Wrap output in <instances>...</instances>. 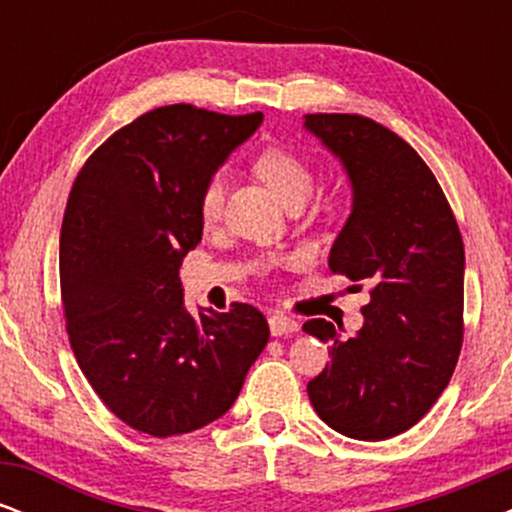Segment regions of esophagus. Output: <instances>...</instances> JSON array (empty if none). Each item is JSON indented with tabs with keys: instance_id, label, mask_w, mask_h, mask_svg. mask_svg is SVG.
I'll return each instance as SVG.
<instances>
[{
	"instance_id": "obj_1",
	"label": "esophagus",
	"mask_w": 512,
	"mask_h": 512,
	"mask_svg": "<svg viewBox=\"0 0 512 512\" xmlns=\"http://www.w3.org/2000/svg\"><path fill=\"white\" fill-rule=\"evenodd\" d=\"M298 322L293 320V317L284 315V313H272L269 315V332H272V337H284V334H293L298 332Z\"/></svg>"
}]
</instances>
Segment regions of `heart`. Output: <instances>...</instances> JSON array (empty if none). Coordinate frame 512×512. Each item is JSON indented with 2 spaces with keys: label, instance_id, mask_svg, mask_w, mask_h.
<instances>
[{
  "label": "heart",
  "instance_id": "heart-1",
  "mask_svg": "<svg viewBox=\"0 0 512 512\" xmlns=\"http://www.w3.org/2000/svg\"><path fill=\"white\" fill-rule=\"evenodd\" d=\"M252 170L284 207H301L315 190V170L296 151L286 146H267L252 161ZM223 199H226V178L214 173L199 192V216L211 223L221 216Z\"/></svg>",
  "mask_w": 512,
  "mask_h": 512
}]
</instances>
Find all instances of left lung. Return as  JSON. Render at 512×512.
I'll return each instance as SVG.
<instances>
[{
	"mask_svg": "<svg viewBox=\"0 0 512 512\" xmlns=\"http://www.w3.org/2000/svg\"><path fill=\"white\" fill-rule=\"evenodd\" d=\"M349 175L354 204L330 250V269L370 286L363 327L342 339L332 322L303 330L332 361L308 383L322 421L342 436L385 440L424 419L462 349L464 245L424 158L363 115H305Z\"/></svg>",
	"mask_w": 512,
	"mask_h": 512,
	"instance_id": "obj_1",
	"label": "left lung"
}]
</instances>
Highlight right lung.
<instances>
[{"label":"right lung","instance_id":"1","mask_svg":"<svg viewBox=\"0 0 512 512\" xmlns=\"http://www.w3.org/2000/svg\"><path fill=\"white\" fill-rule=\"evenodd\" d=\"M262 113L163 105L117 129L76 175L60 233L64 320L76 363L120 421L156 438L233 407L269 342L255 305L182 301V257L202 240L199 192Z\"/></svg>","mask_w":512,"mask_h":512}]
</instances>
